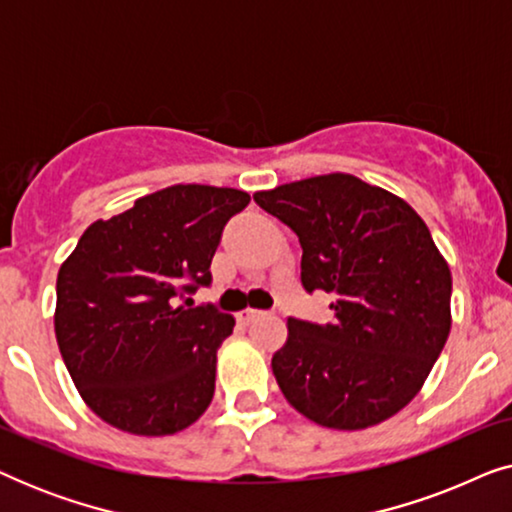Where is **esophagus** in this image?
Instances as JSON below:
<instances>
[{"label":"esophagus","mask_w":512,"mask_h":512,"mask_svg":"<svg viewBox=\"0 0 512 512\" xmlns=\"http://www.w3.org/2000/svg\"><path fill=\"white\" fill-rule=\"evenodd\" d=\"M261 317H265L263 310H244V312H240V319L244 321V324H251V321H256Z\"/></svg>","instance_id":"1"}]
</instances>
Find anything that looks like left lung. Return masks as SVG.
Segmentation results:
<instances>
[{"label": "left lung", "instance_id": "1", "mask_svg": "<svg viewBox=\"0 0 512 512\" xmlns=\"http://www.w3.org/2000/svg\"><path fill=\"white\" fill-rule=\"evenodd\" d=\"M298 235L300 282L326 291L333 321L289 317L272 356L279 389L328 429H368L403 410L450 335L452 275L408 202L352 174H324L254 195Z\"/></svg>", "mask_w": 512, "mask_h": 512}]
</instances>
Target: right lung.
<instances>
[{"instance_id":"1","label":"right lung","mask_w":512,"mask_h":512,"mask_svg":"<svg viewBox=\"0 0 512 512\" xmlns=\"http://www.w3.org/2000/svg\"><path fill=\"white\" fill-rule=\"evenodd\" d=\"M249 200L237 188H163L88 226L62 263L55 338L81 398L107 424L170 436L212 403L216 349L235 319L179 298L212 284L223 228Z\"/></svg>"}]
</instances>
